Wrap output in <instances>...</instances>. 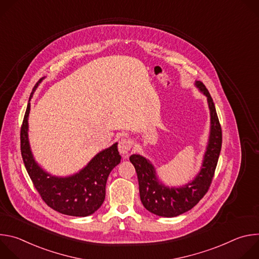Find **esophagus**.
<instances>
[{
	"label": "esophagus",
	"mask_w": 259,
	"mask_h": 259,
	"mask_svg": "<svg viewBox=\"0 0 259 259\" xmlns=\"http://www.w3.org/2000/svg\"><path fill=\"white\" fill-rule=\"evenodd\" d=\"M132 147V142L130 139H128L127 137H123L120 139L119 141V145H118V149L120 154L124 157L127 158L129 155V152Z\"/></svg>",
	"instance_id": "1"
}]
</instances>
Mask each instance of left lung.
<instances>
[{"label":"left lung","mask_w":259,"mask_h":259,"mask_svg":"<svg viewBox=\"0 0 259 259\" xmlns=\"http://www.w3.org/2000/svg\"><path fill=\"white\" fill-rule=\"evenodd\" d=\"M195 86L207 97L210 110V131L201 169L193 180L182 187H168L158 177L152 162L141 155L130 156L138 178L139 195L146 210L162 217H175L194 208L207 193L218 162L223 134L213 99L205 85L196 81Z\"/></svg>","instance_id":"1"}]
</instances>
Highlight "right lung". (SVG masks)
<instances>
[{
	"instance_id": "add662e5",
	"label": "right lung",
	"mask_w": 259,
	"mask_h": 259,
	"mask_svg": "<svg viewBox=\"0 0 259 259\" xmlns=\"http://www.w3.org/2000/svg\"><path fill=\"white\" fill-rule=\"evenodd\" d=\"M44 79L35 84L27 103L20 132L22 160L34 188L49 207L69 216H89L102 205L107 177L121 162L118 142L96 154L84 168L72 175L56 176L44 170L34 160L28 139L29 101Z\"/></svg>"
}]
</instances>
